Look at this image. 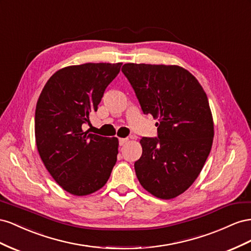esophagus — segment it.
<instances>
[{
	"instance_id": "1",
	"label": "esophagus",
	"mask_w": 251,
	"mask_h": 251,
	"mask_svg": "<svg viewBox=\"0 0 251 251\" xmlns=\"http://www.w3.org/2000/svg\"><path fill=\"white\" fill-rule=\"evenodd\" d=\"M127 142H128V139H127V138H121V139H119V143H120L121 146L125 145Z\"/></svg>"
}]
</instances>
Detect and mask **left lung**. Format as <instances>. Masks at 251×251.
Here are the masks:
<instances>
[{
	"instance_id": "obj_1",
	"label": "left lung",
	"mask_w": 251,
	"mask_h": 251,
	"mask_svg": "<svg viewBox=\"0 0 251 251\" xmlns=\"http://www.w3.org/2000/svg\"><path fill=\"white\" fill-rule=\"evenodd\" d=\"M122 73L145 114L159 119L157 138H142L134 163L141 185L169 200L187 190L201 173L213 140V121L203 87L176 65L124 64Z\"/></svg>"
}]
</instances>
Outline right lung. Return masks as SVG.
<instances>
[{"instance_id":"obj_1","label":"right lung","mask_w":251,"mask_h":251,"mask_svg":"<svg viewBox=\"0 0 251 251\" xmlns=\"http://www.w3.org/2000/svg\"><path fill=\"white\" fill-rule=\"evenodd\" d=\"M122 63H86L50 76L35 108L34 132L46 169L75 196L102 188L117 163L119 141L83 130Z\"/></svg>"}]
</instances>
